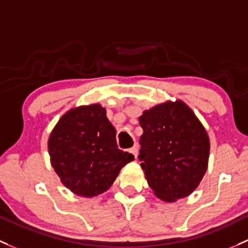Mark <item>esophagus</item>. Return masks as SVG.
Here are the masks:
<instances>
[{
    "label": "esophagus",
    "mask_w": 248,
    "mask_h": 248,
    "mask_svg": "<svg viewBox=\"0 0 248 248\" xmlns=\"http://www.w3.org/2000/svg\"><path fill=\"white\" fill-rule=\"evenodd\" d=\"M128 152H129V153H132V155H134L135 158H137V157H138V146H137V145H134V146H133V147L129 148V150H128Z\"/></svg>",
    "instance_id": "1"
}]
</instances>
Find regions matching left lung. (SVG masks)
Segmentation results:
<instances>
[{"mask_svg":"<svg viewBox=\"0 0 248 248\" xmlns=\"http://www.w3.org/2000/svg\"><path fill=\"white\" fill-rule=\"evenodd\" d=\"M139 160L155 196L166 202L191 194L202 181L209 158V138L182 101L145 110L139 117Z\"/></svg>","mask_w":248,"mask_h":248,"instance_id":"1","label":"left lung"}]
</instances>
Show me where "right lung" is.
Instances as JSON below:
<instances>
[{"label":"right lung","instance_id":"right-lung-1","mask_svg":"<svg viewBox=\"0 0 248 248\" xmlns=\"http://www.w3.org/2000/svg\"><path fill=\"white\" fill-rule=\"evenodd\" d=\"M116 131L100 104L67 111L48 139V152L62 183L78 196L108 190L120 170L134 159L119 150Z\"/></svg>","mask_w":248,"mask_h":248}]
</instances>
